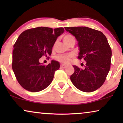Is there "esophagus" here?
Here are the masks:
<instances>
[{"label": "esophagus", "mask_w": 123, "mask_h": 123, "mask_svg": "<svg viewBox=\"0 0 123 123\" xmlns=\"http://www.w3.org/2000/svg\"><path fill=\"white\" fill-rule=\"evenodd\" d=\"M67 67V66L64 64H61L60 65V68H65Z\"/></svg>", "instance_id": "34e87169"}]
</instances>
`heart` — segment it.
<instances>
[{
  "instance_id": "b5f03b06",
  "label": "heart",
  "mask_w": 123,
  "mask_h": 123,
  "mask_svg": "<svg viewBox=\"0 0 123 123\" xmlns=\"http://www.w3.org/2000/svg\"><path fill=\"white\" fill-rule=\"evenodd\" d=\"M74 40V38L72 35H65V36H63V41L65 44L68 45L69 43H70L72 40ZM73 55H59L56 57V59L58 61L63 63L68 64L70 62L71 58H73Z\"/></svg>"
}]
</instances>
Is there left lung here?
<instances>
[{
	"label": "left lung",
	"instance_id": "8db88e82",
	"mask_svg": "<svg viewBox=\"0 0 123 123\" xmlns=\"http://www.w3.org/2000/svg\"><path fill=\"white\" fill-rule=\"evenodd\" d=\"M78 41V58L86 62L85 68L73 65L70 76L74 86L80 91L91 92L103 85L110 68L111 49L106 37L101 31L87 27H65Z\"/></svg>",
	"mask_w": 123,
	"mask_h": 123
}]
</instances>
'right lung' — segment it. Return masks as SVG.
Masks as SVG:
<instances>
[{
  "mask_svg": "<svg viewBox=\"0 0 123 123\" xmlns=\"http://www.w3.org/2000/svg\"><path fill=\"white\" fill-rule=\"evenodd\" d=\"M64 30L39 27L23 32L14 43L12 69L19 85L30 92H39L51 83L59 62L51 60L47 66L40 63L43 56L51 54L58 37ZM49 58V57H48Z\"/></svg>",
  "mask_w": 123,
  "mask_h": 123,
  "instance_id": "1",
  "label": "right lung"
}]
</instances>
